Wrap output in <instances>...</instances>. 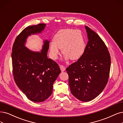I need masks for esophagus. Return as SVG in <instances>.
Segmentation results:
<instances>
[{"mask_svg":"<svg viewBox=\"0 0 123 123\" xmlns=\"http://www.w3.org/2000/svg\"><path fill=\"white\" fill-rule=\"evenodd\" d=\"M60 68L61 71H64L65 70V67L62 65H60Z\"/></svg>","mask_w":123,"mask_h":123,"instance_id":"obj_1","label":"esophagus"}]
</instances>
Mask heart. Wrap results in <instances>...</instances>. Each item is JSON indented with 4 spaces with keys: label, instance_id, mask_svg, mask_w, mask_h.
I'll return each mask as SVG.
<instances>
[{
    "label": "heart",
    "instance_id": "1",
    "mask_svg": "<svg viewBox=\"0 0 123 123\" xmlns=\"http://www.w3.org/2000/svg\"><path fill=\"white\" fill-rule=\"evenodd\" d=\"M86 44L83 35L80 30L73 29H62L55 35L53 42L49 45L51 58L56 60L60 54V49L65 59H79L84 53Z\"/></svg>",
    "mask_w": 123,
    "mask_h": 123
}]
</instances>
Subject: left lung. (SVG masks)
I'll use <instances>...</instances> for the list:
<instances>
[{"label": "left lung", "mask_w": 123, "mask_h": 123, "mask_svg": "<svg viewBox=\"0 0 123 123\" xmlns=\"http://www.w3.org/2000/svg\"><path fill=\"white\" fill-rule=\"evenodd\" d=\"M88 42L83 55L66 68L71 93L80 100L90 101L100 94L107 83L111 59L99 36L85 26Z\"/></svg>", "instance_id": "1"}]
</instances>
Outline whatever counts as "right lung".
Wrapping results in <instances>:
<instances>
[{
	"label": "right lung",
	"mask_w": 123,
	"mask_h": 123,
	"mask_svg": "<svg viewBox=\"0 0 123 123\" xmlns=\"http://www.w3.org/2000/svg\"><path fill=\"white\" fill-rule=\"evenodd\" d=\"M45 26L39 24L26 27L16 38L12 49L15 83L27 98L35 102H43L51 96L53 84L61 72L57 63L47 57L49 41H43L40 52L25 47L28 36L40 33Z\"/></svg>",
	"instance_id": "right-lung-1"
}]
</instances>
